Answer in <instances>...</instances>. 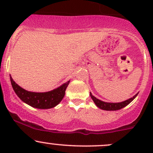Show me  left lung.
Returning <instances> with one entry per match:
<instances>
[{
	"label": "left lung",
	"mask_w": 153,
	"mask_h": 153,
	"mask_svg": "<svg viewBox=\"0 0 153 153\" xmlns=\"http://www.w3.org/2000/svg\"><path fill=\"white\" fill-rule=\"evenodd\" d=\"M138 95V93L136 95H134L132 98H129V99L126 100V101H122V102L120 103H108V102H104V101H101V100L98 99L97 98H95V96L92 95V93L90 92V96L91 98L92 99V101H94V103L95 104V105L98 106V108L101 109H104V110H107V111H114V110H118V109H121L122 108L125 107L126 106H127L128 104L130 102H132L134 100V98Z\"/></svg>",
	"instance_id": "obj_1"
}]
</instances>
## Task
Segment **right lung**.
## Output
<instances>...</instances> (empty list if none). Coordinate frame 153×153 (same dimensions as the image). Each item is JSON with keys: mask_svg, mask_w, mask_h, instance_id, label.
<instances>
[{"mask_svg": "<svg viewBox=\"0 0 153 153\" xmlns=\"http://www.w3.org/2000/svg\"><path fill=\"white\" fill-rule=\"evenodd\" d=\"M11 84L14 91L20 99L28 105L38 109H50L58 105L65 95V91L69 81L57 89L47 92H34L25 90L18 86L10 76Z\"/></svg>", "mask_w": 153, "mask_h": 153, "instance_id": "obj_1", "label": "right lung"}]
</instances>
